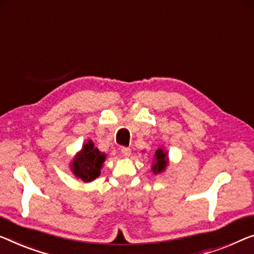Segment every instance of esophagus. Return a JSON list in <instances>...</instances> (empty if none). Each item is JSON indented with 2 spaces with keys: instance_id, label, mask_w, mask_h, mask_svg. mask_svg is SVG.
<instances>
[{
  "instance_id": "esophagus-1",
  "label": "esophagus",
  "mask_w": 254,
  "mask_h": 254,
  "mask_svg": "<svg viewBox=\"0 0 254 254\" xmlns=\"http://www.w3.org/2000/svg\"><path fill=\"white\" fill-rule=\"evenodd\" d=\"M121 153H122L124 157H128L131 155V149L127 148V147H122V149H121Z\"/></svg>"
}]
</instances>
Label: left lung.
Listing matches in <instances>:
<instances>
[{"instance_id":"8db88e82","label":"left lung","mask_w":254,"mask_h":254,"mask_svg":"<svg viewBox=\"0 0 254 254\" xmlns=\"http://www.w3.org/2000/svg\"><path fill=\"white\" fill-rule=\"evenodd\" d=\"M169 166V153L163 147H158L155 150L153 164H151V171L154 175H161Z\"/></svg>"}]
</instances>
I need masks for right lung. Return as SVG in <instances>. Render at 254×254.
<instances>
[{
  "label": "right lung",
  "instance_id": "right-lung-1",
  "mask_svg": "<svg viewBox=\"0 0 254 254\" xmlns=\"http://www.w3.org/2000/svg\"><path fill=\"white\" fill-rule=\"evenodd\" d=\"M106 156L107 155L94 147L92 140H89L83 143L81 150L71 160L70 171L83 183H91L100 176Z\"/></svg>",
  "mask_w": 254,
  "mask_h": 254
}]
</instances>
